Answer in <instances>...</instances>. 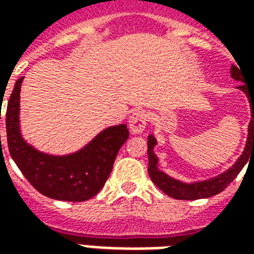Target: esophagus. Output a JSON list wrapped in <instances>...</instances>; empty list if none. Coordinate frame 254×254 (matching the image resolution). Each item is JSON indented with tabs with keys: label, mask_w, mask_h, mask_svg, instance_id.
I'll list each match as a JSON object with an SVG mask.
<instances>
[{
	"label": "esophagus",
	"mask_w": 254,
	"mask_h": 254,
	"mask_svg": "<svg viewBox=\"0 0 254 254\" xmlns=\"http://www.w3.org/2000/svg\"><path fill=\"white\" fill-rule=\"evenodd\" d=\"M147 122H148V114H147V111H134V113H132L130 118H129V129H130V132L133 134L143 133V130L147 127Z\"/></svg>",
	"instance_id": "obj_1"
}]
</instances>
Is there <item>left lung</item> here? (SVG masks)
Instances as JSON below:
<instances>
[{
	"label": "left lung",
	"mask_w": 254,
	"mask_h": 254,
	"mask_svg": "<svg viewBox=\"0 0 254 254\" xmlns=\"http://www.w3.org/2000/svg\"><path fill=\"white\" fill-rule=\"evenodd\" d=\"M240 69L234 65H231L230 73H231V77L234 80L244 83L242 70H240ZM237 88L241 89L248 96L249 105H251L252 118L251 122H249V127H248V140H246L244 152L237 159L234 165L226 171H223L222 174L209 178V180H205V181H196L190 182V184L171 178L170 176L166 174L165 171L159 170V159L155 155L154 151L158 141H156L154 134L148 136V174L155 185L162 191H165L167 196L177 198V200H197V198H207V197L215 196L229 187L235 177L240 174V171L244 169L246 162L249 160V155H251L252 151H254V89L249 88L246 84L238 85Z\"/></svg>",
	"instance_id": "obj_1"
}]
</instances>
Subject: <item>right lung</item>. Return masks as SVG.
Listing matches in <instances>:
<instances>
[{"label": "right lung", "instance_id": "add662e5", "mask_svg": "<svg viewBox=\"0 0 254 254\" xmlns=\"http://www.w3.org/2000/svg\"><path fill=\"white\" fill-rule=\"evenodd\" d=\"M24 77H20L14 84L5 114L12 159L31 185L43 196L76 202L94 197L107 181L117 154L129 137L127 125L106 127L83 148L72 154L42 152L25 141L20 129V89Z\"/></svg>", "mask_w": 254, "mask_h": 254}]
</instances>
